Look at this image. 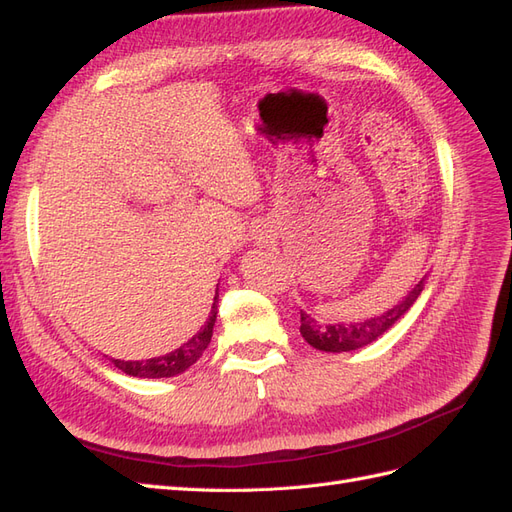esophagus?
I'll list each match as a JSON object with an SVG mask.
<instances>
[{"instance_id":"1","label":"esophagus","mask_w":512,"mask_h":512,"mask_svg":"<svg viewBox=\"0 0 512 512\" xmlns=\"http://www.w3.org/2000/svg\"><path fill=\"white\" fill-rule=\"evenodd\" d=\"M268 238H270V235H266V231H259V233L255 235V240H257L259 244H264Z\"/></svg>"}]
</instances>
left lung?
Segmentation results:
<instances>
[{
  "label": "left lung",
  "instance_id": "1",
  "mask_svg": "<svg viewBox=\"0 0 512 512\" xmlns=\"http://www.w3.org/2000/svg\"><path fill=\"white\" fill-rule=\"evenodd\" d=\"M422 290H424V279L419 281L409 292V296H404V300H400L398 305H393L391 309L381 313V316H374L363 322L322 324L316 318H311L309 313L300 311V335L305 337L307 344L324 352H350V350L363 348L376 342L381 335H385L391 326L413 307Z\"/></svg>",
  "mask_w": 512,
  "mask_h": 512
}]
</instances>
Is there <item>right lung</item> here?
<instances>
[{
	"instance_id": "right-lung-1",
	"label": "right lung",
	"mask_w": 512,
	"mask_h": 512,
	"mask_svg": "<svg viewBox=\"0 0 512 512\" xmlns=\"http://www.w3.org/2000/svg\"><path fill=\"white\" fill-rule=\"evenodd\" d=\"M216 298L214 296V305L212 313H209L207 322L201 326V331L196 333L192 339H188L186 344L179 346L177 350L168 352L164 357H155L147 361H121V359H112L114 368H119L121 372L136 376V378H170L177 376L181 372H186L192 363H196L205 348L212 342V333H214V322H216Z\"/></svg>"
}]
</instances>
